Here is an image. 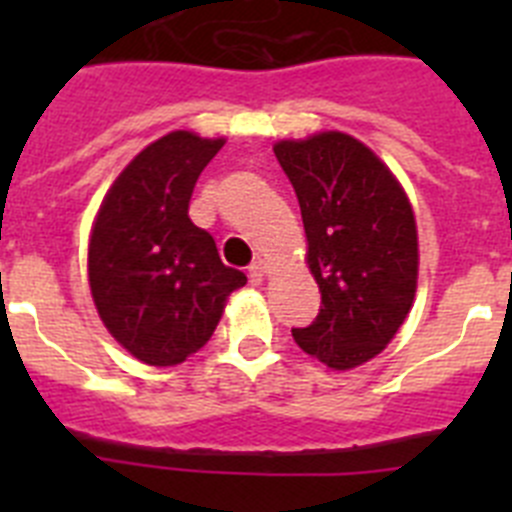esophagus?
<instances>
[{
	"label": "esophagus",
	"instance_id": "1",
	"mask_svg": "<svg viewBox=\"0 0 512 512\" xmlns=\"http://www.w3.org/2000/svg\"><path fill=\"white\" fill-rule=\"evenodd\" d=\"M248 277H251L253 284L264 282V277H266V261L264 259L253 261V264L248 266Z\"/></svg>",
	"mask_w": 512,
	"mask_h": 512
}]
</instances>
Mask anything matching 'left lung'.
<instances>
[{"label":"left lung","instance_id":"obj_1","mask_svg":"<svg viewBox=\"0 0 512 512\" xmlns=\"http://www.w3.org/2000/svg\"><path fill=\"white\" fill-rule=\"evenodd\" d=\"M274 153L295 187L320 287L318 318L292 336L330 369H354L395 338L413 307V207L392 171L346 133L279 140Z\"/></svg>","mask_w":512,"mask_h":512}]
</instances>
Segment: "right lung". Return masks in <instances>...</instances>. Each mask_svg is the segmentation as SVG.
Returning <instances> with one entry per match:
<instances>
[{
  "instance_id": "obj_1",
  "label": "right lung",
  "mask_w": 512,
  "mask_h": 512,
  "mask_svg": "<svg viewBox=\"0 0 512 512\" xmlns=\"http://www.w3.org/2000/svg\"><path fill=\"white\" fill-rule=\"evenodd\" d=\"M225 140L189 130L158 138L125 166L89 238V287L115 341L151 366L182 364L215 333L246 274L189 220L202 169Z\"/></svg>"
}]
</instances>
